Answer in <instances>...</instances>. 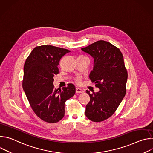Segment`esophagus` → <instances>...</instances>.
I'll list each match as a JSON object with an SVG mask.
<instances>
[{
    "instance_id": "1",
    "label": "esophagus",
    "mask_w": 153,
    "mask_h": 153,
    "mask_svg": "<svg viewBox=\"0 0 153 153\" xmlns=\"http://www.w3.org/2000/svg\"><path fill=\"white\" fill-rule=\"evenodd\" d=\"M76 93H83V90H82L81 88H76Z\"/></svg>"
}]
</instances>
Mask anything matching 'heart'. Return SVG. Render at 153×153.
Segmentation results:
<instances>
[{"label": "heart", "mask_w": 153, "mask_h": 153, "mask_svg": "<svg viewBox=\"0 0 153 153\" xmlns=\"http://www.w3.org/2000/svg\"><path fill=\"white\" fill-rule=\"evenodd\" d=\"M76 82H77V83H80V77H77V79H76Z\"/></svg>", "instance_id": "1"}]
</instances>
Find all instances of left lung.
<instances>
[{"label":"left lung","mask_w":153,"mask_h":153,"mask_svg":"<svg viewBox=\"0 0 153 153\" xmlns=\"http://www.w3.org/2000/svg\"><path fill=\"white\" fill-rule=\"evenodd\" d=\"M94 58V67L90 74V80L99 88L90 93V101L86 106L85 115L95 122L111 117L126 94L128 73L120 50L104 41H97L81 49Z\"/></svg>","instance_id":"1"}]
</instances>
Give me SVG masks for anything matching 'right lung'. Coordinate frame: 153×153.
Instances as JSON below:
<instances>
[{
  "instance_id": "right-lung-1",
  "label": "right lung",
  "mask_w": 153,
  "mask_h": 153,
  "mask_svg": "<svg viewBox=\"0 0 153 153\" xmlns=\"http://www.w3.org/2000/svg\"><path fill=\"white\" fill-rule=\"evenodd\" d=\"M70 50L52 45L35 47L26 59L23 89L35 114L42 120L56 123L65 115V103L76 93L73 84L54 88L53 77L59 73L61 58Z\"/></svg>"
}]
</instances>
